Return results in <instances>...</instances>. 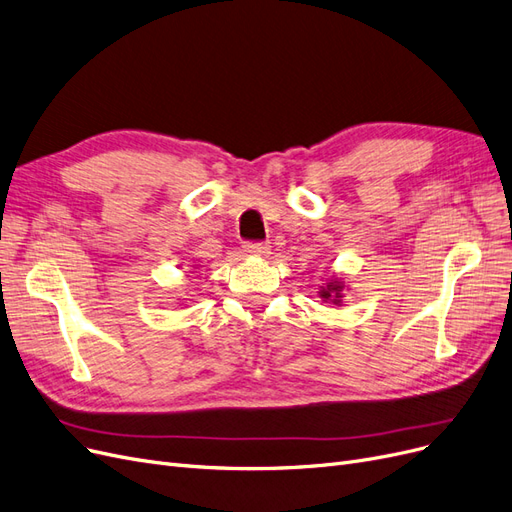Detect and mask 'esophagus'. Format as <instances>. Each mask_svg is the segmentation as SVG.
Wrapping results in <instances>:
<instances>
[{
	"instance_id": "obj_1",
	"label": "esophagus",
	"mask_w": 512,
	"mask_h": 512,
	"mask_svg": "<svg viewBox=\"0 0 512 512\" xmlns=\"http://www.w3.org/2000/svg\"><path fill=\"white\" fill-rule=\"evenodd\" d=\"M244 251L249 255H268L270 253V244L268 242H246Z\"/></svg>"
}]
</instances>
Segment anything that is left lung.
<instances>
[{
	"label": "left lung",
	"instance_id": "left-lung-1",
	"mask_svg": "<svg viewBox=\"0 0 512 512\" xmlns=\"http://www.w3.org/2000/svg\"><path fill=\"white\" fill-rule=\"evenodd\" d=\"M342 289H344L342 280L334 278V280H329V283H325V287L319 289V295L323 298V302H332V304L340 306L342 304Z\"/></svg>",
	"mask_w": 512,
	"mask_h": 512
}]
</instances>
